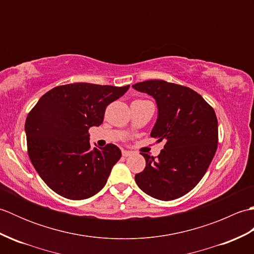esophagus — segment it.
Listing matches in <instances>:
<instances>
[{
    "mask_svg": "<svg viewBox=\"0 0 254 254\" xmlns=\"http://www.w3.org/2000/svg\"><path fill=\"white\" fill-rule=\"evenodd\" d=\"M132 155V152H130V150H126V149H122V156H124V157H128V156Z\"/></svg>",
    "mask_w": 254,
    "mask_h": 254,
    "instance_id": "34e87169",
    "label": "esophagus"
}]
</instances>
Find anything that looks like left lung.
<instances>
[{"label": "left lung", "mask_w": 254, "mask_h": 254, "mask_svg": "<svg viewBox=\"0 0 254 254\" xmlns=\"http://www.w3.org/2000/svg\"><path fill=\"white\" fill-rule=\"evenodd\" d=\"M132 87L156 100L158 117L150 136L164 142L157 158L142 153L146 166L135 175L143 192L171 201L201 181L217 149L218 123L203 97L186 86L150 79Z\"/></svg>", "instance_id": "8db88e82"}]
</instances>
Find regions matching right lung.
<instances>
[{"label": "right lung", "mask_w": 254, "mask_h": 254, "mask_svg": "<svg viewBox=\"0 0 254 254\" xmlns=\"http://www.w3.org/2000/svg\"><path fill=\"white\" fill-rule=\"evenodd\" d=\"M128 87L89 83L57 86L28 113L25 131L30 161L59 195L85 199L105 187L121 150L113 144L91 148L88 130L100 126L107 106Z\"/></svg>", "instance_id": "obj_1"}]
</instances>
